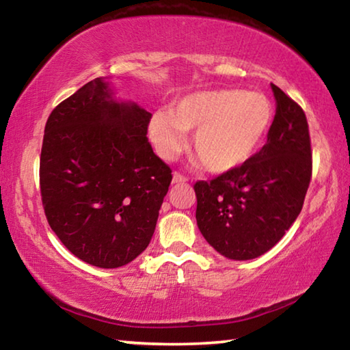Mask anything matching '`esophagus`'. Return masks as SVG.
<instances>
[{
	"label": "esophagus",
	"instance_id": "1",
	"mask_svg": "<svg viewBox=\"0 0 350 350\" xmlns=\"http://www.w3.org/2000/svg\"><path fill=\"white\" fill-rule=\"evenodd\" d=\"M188 179L180 173H174L173 174V183H185Z\"/></svg>",
	"mask_w": 350,
	"mask_h": 350
}]
</instances>
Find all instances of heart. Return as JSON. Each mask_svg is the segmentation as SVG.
Instances as JSON below:
<instances>
[{"instance_id":"b5f03b06","label":"heart","mask_w":350,"mask_h":350,"mask_svg":"<svg viewBox=\"0 0 350 350\" xmlns=\"http://www.w3.org/2000/svg\"><path fill=\"white\" fill-rule=\"evenodd\" d=\"M273 118V103L262 92L199 91L176 100L170 112H152L148 135L159 156L171 161L185 148V131L194 129V156L210 173L227 174L260 150Z\"/></svg>"}]
</instances>
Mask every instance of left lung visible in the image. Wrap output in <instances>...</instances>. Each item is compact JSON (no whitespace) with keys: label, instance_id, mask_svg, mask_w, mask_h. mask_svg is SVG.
I'll list each match as a JSON object with an SVG mask.
<instances>
[{"label":"left lung","instance_id":"left-lung-1","mask_svg":"<svg viewBox=\"0 0 350 350\" xmlns=\"http://www.w3.org/2000/svg\"><path fill=\"white\" fill-rule=\"evenodd\" d=\"M267 144L241 168L194 183L200 233L225 258L245 260L269 252L303 208L312 179V148L301 106L276 85Z\"/></svg>","mask_w":350,"mask_h":350}]
</instances>
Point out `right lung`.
<instances>
[{
	"mask_svg": "<svg viewBox=\"0 0 350 350\" xmlns=\"http://www.w3.org/2000/svg\"><path fill=\"white\" fill-rule=\"evenodd\" d=\"M151 114L112 100L96 79L51 112L40 191L51 228L85 262L117 269L152 238L171 168L148 142Z\"/></svg>",
	"mask_w": 350,
	"mask_h": 350,
	"instance_id": "1",
	"label": "right lung"
}]
</instances>
